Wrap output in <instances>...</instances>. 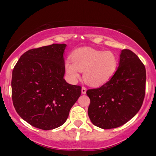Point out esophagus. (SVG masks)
Returning <instances> with one entry per match:
<instances>
[{
    "instance_id": "esophagus-1",
    "label": "esophagus",
    "mask_w": 156,
    "mask_h": 156,
    "mask_svg": "<svg viewBox=\"0 0 156 156\" xmlns=\"http://www.w3.org/2000/svg\"><path fill=\"white\" fill-rule=\"evenodd\" d=\"M86 91H87V88H86L85 87H82V88H81V94H85Z\"/></svg>"
}]
</instances>
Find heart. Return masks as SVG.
I'll return each mask as SVG.
<instances>
[{
    "label": "heart",
    "instance_id": "obj_1",
    "mask_svg": "<svg viewBox=\"0 0 156 156\" xmlns=\"http://www.w3.org/2000/svg\"><path fill=\"white\" fill-rule=\"evenodd\" d=\"M72 62L65 63L66 72L72 81L84 72V81L91 86H99L108 81L118 67L117 56L111 51H102L85 48L78 49L72 54Z\"/></svg>",
    "mask_w": 156,
    "mask_h": 156
}]
</instances>
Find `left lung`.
<instances>
[{
  "label": "left lung",
  "instance_id": "left-lung-1",
  "mask_svg": "<svg viewBox=\"0 0 156 156\" xmlns=\"http://www.w3.org/2000/svg\"><path fill=\"white\" fill-rule=\"evenodd\" d=\"M146 69L131 50L120 54L113 76L98 88L89 89L88 115L95 126L111 129L125 125L139 112L146 91Z\"/></svg>",
  "mask_w": 156,
  "mask_h": 156
}]
</instances>
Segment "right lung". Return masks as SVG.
Returning a JSON list of instances; mask_svg holds the SVG:
<instances>
[{
    "mask_svg": "<svg viewBox=\"0 0 156 156\" xmlns=\"http://www.w3.org/2000/svg\"><path fill=\"white\" fill-rule=\"evenodd\" d=\"M66 44H53L23 53L12 73V100L19 115L32 126L52 130L68 119L81 87L63 78Z\"/></svg>",
    "mask_w": 156,
    "mask_h": 156,
    "instance_id": "add662e5",
    "label": "right lung"
}]
</instances>
